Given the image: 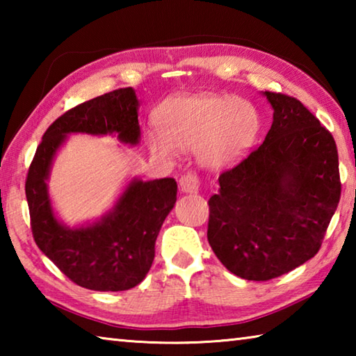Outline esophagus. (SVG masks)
I'll return each mask as SVG.
<instances>
[{
	"label": "esophagus",
	"mask_w": 356,
	"mask_h": 356,
	"mask_svg": "<svg viewBox=\"0 0 356 356\" xmlns=\"http://www.w3.org/2000/svg\"><path fill=\"white\" fill-rule=\"evenodd\" d=\"M179 186L182 193H197V190H200V177L193 172H186L180 177Z\"/></svg>",
	"instance_id": "obj_1"
}]
</instances>
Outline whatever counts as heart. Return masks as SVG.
<instances>
[{
	"mask_svg": "<svg viewBox=\"0 0 356 356\" xmlns=\"http://www.w3.org/2000/svg\"><path fill=\"white\" fill-rule=\"evenodd\" d=\"M161 131L149 130V149L163 159H176L179 149L200 147L201 161L221 170L248 155L261 130V116L248 100L225 95L177 97L160 108Z\"/></svg>",
	"mask_w": 356,
	"mask_h": 356,
	"instance_id": "b5f03b06",
	"label": "heart"
}]
</instances>
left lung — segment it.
Returning a JSON list of instances; mask_svg holds the SVG:
<instances>
[{
  "label": "left lung",
  "instance_id": "1",
  "mask_svg": "<svg viewBox=\"0 0 356 356\" xmlns=\"http://www.w3.org/2000/svg\"><path fill=\"white\" fill-rule=\"evenodd\" d=\"M273 108L264 143L220 176L207 238L229 272L248 281L289 273L317 254L341 197L330 131L300 100L262 92Z\"/></svg>",
  "mask_w": 356,
  "mask_h": 356
}]
</instances>
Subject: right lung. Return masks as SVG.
I'll return each mask as SVG.
<instances>
[{
	"mask_svg": "<svg viewBox=\"0 0 356 356\" xmlns=\"http://www.w3.org/2000/svg\"><path fill=\"white\" fill-rule=\"evenodd\" d=\"M138 108L134 88L72 108L47 129L28 171L25 191L35 245L69 280L91 291H129L146 278L156 236L177 200V184L171 177L130 179L106 213L70 227L56 216L48 193L53 160L72 134L140 144Z\"/></svg>",
	"mask_w": 356,
	"mask_h": 356,
	"instance_id": "1",
	"label": "right lung"
}]
</instances>
